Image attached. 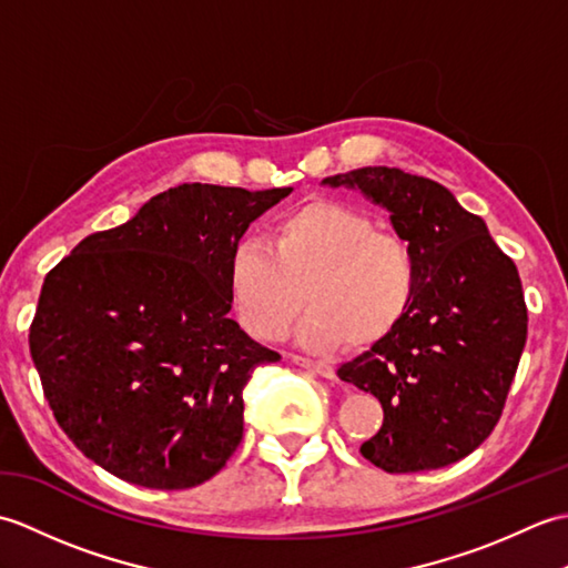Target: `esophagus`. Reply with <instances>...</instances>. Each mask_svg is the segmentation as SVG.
<instances>
[{
  "instance_id": "1",
  "label": "esophagus",
  "mask_w": 568,
  "mask_h": 568,
  "mask_svg": "<svg viewBox=\"0 0 568 568\" xmlns=\"http://www.w3.org/2000/svg\"><path fill=\"white\" fill-rule=\"evenodd\" d=\"M293 364H297L300 368H307L312 373H317V376H322V378H334V366L324 364V361H315V358L293 354Z\"/></svg>"
}]
</instances>
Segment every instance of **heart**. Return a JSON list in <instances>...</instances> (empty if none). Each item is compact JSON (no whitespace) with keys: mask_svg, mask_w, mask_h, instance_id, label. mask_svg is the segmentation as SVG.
I'll list each match as a JSON object with an SVG mask.
<instances>
[{"mask_svg":"<svg viewBox=\"0 0 568 568\" xmlns=\"http://www.w3.org/2000/svg\"><path fill=\"white\" fill-rule=\"evenodd\" d=\"M229 291L241 322L275 339L303 305L300 339L320 352H354L388 342L413 315L419 263L409 241L378 229L371 212L339 200H310L283 212L268 241H239Z\"/></svg>","mask_w":568,"mask_h":568,"instance_id":"b5f03b06","label":"heart"}]
</instances>
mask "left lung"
<instances>
[{"instance_id": "left-lung-1", "label": "left lung", "mask_w": 568, "mask_h": 568, "mask_svg": "<svg viewBox=\"0 0 568 568\" xmlns=\"http://www.w3.org/2000/svg\"><path fill=\"white\" fill-rule=\"evenodd\" d=\"M324 183L383 204L419 263L413 315L336 371L383 405V427L361 454L388 474L449 466L484 444L508 400L527 342L517 265L486 222L429 178L376 165Z\"/></svg>"}]
</instances>
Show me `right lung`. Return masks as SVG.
Segmentation results:
<instances>
[{
  "instance_id": "right-lung-1",
  "label": "right lung",
  "mask_w": 568,
  "mask_h": 568,
  "mask_svg": "<svg viewBox=\"0 0 568 568\" xmlns=\"http://www.w3.org/2000/svg\"><path fill=\"white\" fill-rule=\"evenodd\" d=\"M293 187L178 185L45 275L29 348L53 417L116 478L185 490L244 437L251 371L281 358L229 320V258Z\"/></svg>"
}]
</instances>
